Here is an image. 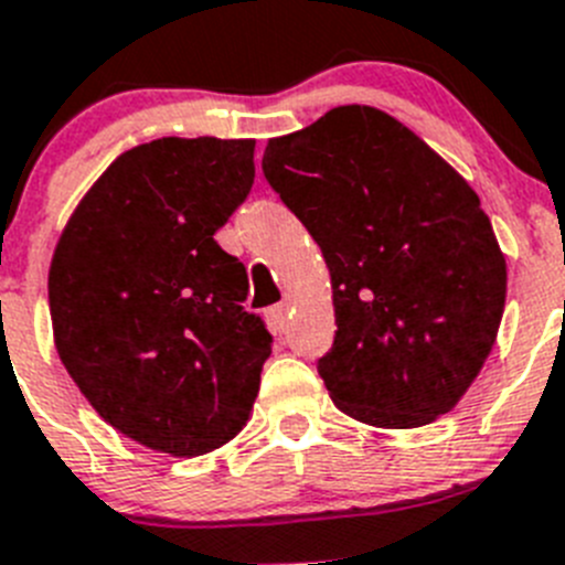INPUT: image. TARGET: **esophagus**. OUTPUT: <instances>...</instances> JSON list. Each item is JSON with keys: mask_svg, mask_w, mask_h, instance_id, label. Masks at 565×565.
I'll return each instance as SVG.
<instances>
[{"mask_svg": "<svg viewBox=\"0 0 565 565\" xmlns=\"http://www.w3.org/2000/svg\"><path fill=\"white\" fill-rule=\"evenodd\" d=\"M288 317H291V313H288V302H279V306L271 308V319H274V326H277L279 331H286Z\"/></svg>", "mask_w": 565, "mask_h": 565, "instance_id": "1", "label": "esophagus"}]
</instances>
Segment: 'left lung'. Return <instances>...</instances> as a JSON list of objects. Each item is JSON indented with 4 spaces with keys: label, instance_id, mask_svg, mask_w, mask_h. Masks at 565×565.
I'll return each mask as SVG.
<instances>
[{
    "label": "left lung",
    "instance_id": "1",
    "mask_svg": "<svg viewBox=\"0 0 565 565\" xmlns=\"http://www.w3.org/2000/svg\"><path fill=\"white\" fill-rule=\"evenodd\" d=\"M263 172L331 271L333 404L384 430L450 413L492 353L507 257L481 198L413 129L367 104L271 138Z\"/></svg>",
    "mask_w": 565,
    "mask_h": 565
}]
</instances>
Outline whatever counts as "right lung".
Listing matches in <instances>:
<instances>
[{"label":"right lung","mask_w":565,"mask_h":565,"mask_svg":"<svg viewBox=\"0 0 565 565\" xmlns=\"http://www.w3.org/2000/svg\"><path fill=\"white\" fill-rule=\"evenodd\" d=\"M254 183L252 138H158L118 154L70 214L47 274L53 342L93 411L194 458L252 416L271 333L214 232Z\"/></svg>","instance_id":"obj_1"}]
</instances>
